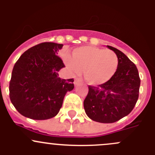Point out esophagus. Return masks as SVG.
Here are the masks:
<instances>
[{
	"instance_id": "1",
	"label": "esophagus",
	"mask_w": 155,
	"mask_h": 155,
	"mask_svg": "<svg viewBox=\"0 0 155 155\" xmlns=\"http://www.w3.org/2000/svg\"><path fill=\"white\" fill-rule=\"evenodd\" d=\"M79 82H80V80H79V79H75V81H74V85H77L79 83Z\"/></svg>"
}]
</instances>
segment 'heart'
I'll list each match as a JSON object with an SVG mask.
<instances>
[{
  "label": "heart",
  "mask_w": 155,
  "mask_h": 155,
  "mask_svg": "<svg viewBox=\"0 0 155 155\" xmlns=\"http://www.w3.org/2000/svg\"><path fill=\"white\" fill-rule=\"evenodd\" d=\"M64 61L73 73L79 74L84 71V78L91 85L107 82L118 66V58L115 51L91 46L76 48L72 57L65 54Z\"/></svg>",
  "instance_id": "b5f03b06"
}]
</instances>
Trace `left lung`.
Instances as JSON below:
<instances>
[{
  "label": "left lung",
  "instance_id": "8db88e82",
  "mask_svg": "<svg viewBox=\"0 0 155 155\" xmlns=\"http://www.w3.org/2000/svg\"><path fill=\"white\" fill-rule=\"evenodd\" d=\"M116 53L118 66L105 83L88 86L84 101L87 116L100 123H114L133 110L139 98L140 78L136 65L120 50L107 46Z\"/></svg>",
  "mask_w": 155,
  "mask_h": 155
}]
</instances>
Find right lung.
Instances as JSON below:
<instances>
[{
  "mask_svg": "<svg viewBox=\"0 0 155 155\" xmlns=\"http://www.w3.org/2000/svg\"><path fill=\"white\" fill-rule=\"evenodd\" d=\"M58 43H42L25 51L12 69L10 98L23 116L46 120L55 116L68 91L74 87L73 79H63L58 71L64 68Z\"/></svg>",
  "mask_w": 155,
  "mask_h": 155,
  "instance_id": "add662e5",
  "label": "right lung"
}]
</instances>
